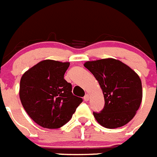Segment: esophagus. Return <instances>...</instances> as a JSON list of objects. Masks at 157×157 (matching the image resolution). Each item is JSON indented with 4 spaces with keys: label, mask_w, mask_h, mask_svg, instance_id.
I'll list each match as a JSON object with an SVG mask.
<instances>
[{
    "label": "esophagus",
    "mask_w": 157,
    "mask_h": 157,
    "mask_svg": "<svg viewBox=\"0 0 157 157\" xmlns=\"http://www.w3.org/2000/svg\"><path fill=\"white\" fill-rule=\"evenodd\" d=\"M89 98H90V96H89L88 94H86V95H85L84 97H83V99H84L85 101H88Z\"/></svg>",
    "instance_id": "obj_1"
}]
</instances>
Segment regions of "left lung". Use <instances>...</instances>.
Wrapping results in <instances>:
<instances>
[{
	"label": "left lung",
	"instance_id": "left-lung-1",
	"mask_svg": "<svg viewBox=\"0 0 157 157\" xmlns=\"http://www.w3.org/2000/svg\"><path fill=\"white\" fill-rule=\"evenodd\" d=\"M84 66L95 76L104 94L105 107L100 113L93 112L96 121L109 129L125 126L135 117L142 101L139 75L113 58L86 61Z\"/></svg>",
	"mask_w": 157,
	"mask_h": 157
}]
</instances>
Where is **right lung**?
I'll return each mask as SVG.
<instances>
[{
    "mask_svg": "<svg viewBox=\"0 0 157 157\" xmlns=\"http://www.w3.org/2000/svg\"><path fill=\"white\" fill-rule=\"evenodd\" d=\"M70 63L44 60L23 74L19 97L29 117L44 128L57 129L67 123L82 99L72 93L64 79Z\"/></svg>",
    "mask_w": 157,
    "mask_h": 157,
    "instance_id": "obj_1",
    "label": "right lung"
}]
</instances>
